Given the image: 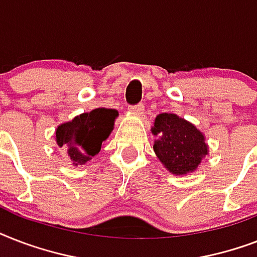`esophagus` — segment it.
<instances>
[{
	"mask_svg": "<svg viewBox=\"0 0 257 257\" xmlns=\"http://www.w3.org/2000/svg\"><path fill=\"white\" fill-rule=\"evenodd\" d=\"M129 112L133 113V114H137V116H140V114L144 113V106L141 104L135 105V106H131V108H129Z\"/></svg>",
	"mask_w": 257,
	"mask_h": 257,
	"instance_id": "esophagus-1",
	"label": "esophagus"
}]
</instances>
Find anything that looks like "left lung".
<instances>
[{"label":"left lung","instance_id":"obj_1","mask_svg":"<svg viewBox=\"0 0 257 257\" xmlns=\"http://www.w3.org/2000/svg\"><path fill=\"white\" fill-rule=\"evenodd\" d=\"M151 131L157 137L153 141V151L172 175L185 176L195 172L209 155L204 133L175 113H160Z\"/></svg>","mask_w":257,"mask_h":257}]
</instances>
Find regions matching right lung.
<instances>
[{"instance_id":"right-lung-1","label":"right lung","mask_w":257,"mask_h":257,"mask_svg":"<svg viewBox=\"0 0 257 257\" xmlns=\"http://www.w3.org/2000/svg\"><path fill=\"white\" fill-rule=\"evenodd\" d=\"M118 112L116 109L96 108L81 113L56 129V143L65 148L74 167L86 164L102 148L112 133Z\"/></svg>"}]
</instances>
